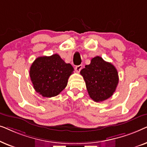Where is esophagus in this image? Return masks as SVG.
Returning a JSON list of instances; mask_svg holds the SVG:
<instances>
[{
    "instance_id": "1",
    "label": "esophagus",
    "mask_w": 147,
    "mask_h": 147,
    "mask_svg": "<svg viewBox=\"0 0 147 147\" xmlns=\"http://www.w3.org/2000/svg\"><path fill=\"white\" fill-rule=\"evenodd\" d=\"M82 65H77V66H76V67H75L76 71H77V72H80V70L82 69Z\"/></svg>"
}]
</instances>
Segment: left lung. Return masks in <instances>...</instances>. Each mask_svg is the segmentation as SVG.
I'll use <instances>...</instances> for the list:
<instances>
[{
    "mask_svg": "<svg viewBox=\"0 0 147 147\" xmlns=\"http://www.w3.org/2000/svg\"><path fill=\"white\" fill-rule=\"evenodd\" d=\"M80 74L86 82L90 97L96 102L113 95L119 81L116 67L99 56L92 58L91 63L80 71Z\"/></svg>",
    "mask_w": 147,
    "mask_h": 147,
    "instance_id": "left-lung-1",
    "label": "left lung"
}]
</instances>
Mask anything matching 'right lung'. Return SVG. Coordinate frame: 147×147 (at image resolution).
Returning a JSON list of instances; mask_svg holds the SVG:
<instances>
[{
  "instance_id": "1",
  "label": "right lung",
  "mask_w": 147,
  "mask_h": 147,
  "mask_svg": "<svg viewBox=\"0 0 147 147\" xmlns=\"http://www.w3.org/2000/svg\"><path fill=\"white\" fill-rule=\"evenodd\" d=\"M74 67L58 54L36 59L30 67V78L35 91L43 97L57 96L67 84Z\"/></svg>"
}]
</instances>
